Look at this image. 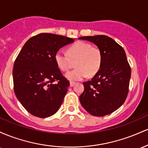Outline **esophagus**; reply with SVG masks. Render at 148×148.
I'll use <instances>...</instances> for the list:
<instances>
[{"label": "esophagus", "mask_w": 148, "mask_h": 148, "mask_svg": "<svg viewBox=\"0 0 148 148\" xmlns=\"http://www.w3.org/2000/svg\"><path fill=\"white\" fill-rule=\"evenodd\" d=\"M76 84L75 82H73V81H70V87H73L74 85Z\"/></svg>", "instance_id": "1"}]
</instances>
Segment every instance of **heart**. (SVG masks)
<instances>
[{"instance_id":"heart-1","label":"heart","mask_w":148,"mask_h":148,"mask_svg":"<svg viewBox=\"0 0 148 148\" xmlns=\"http://www.w3.org/2000/svg\"><path fill=\"white\" fill-rule=\"evenodd\" d=\"M55 62L60 70L66 72L75 64L76 68L65 74L69 81H81L86 76H94L102 63V53L99 47L85 42H77L70 46L67 54L62 51L56 53Z\"/></svg>"}]
</instances>
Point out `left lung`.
I'll return each mask as SVG.
<instances>
[{"mask_svg": "<svg viewBox=\"0 0 148 148\" xmlns=\"http://www.w3.org/2000/svg\"><path fill=\"white\" fill-rule=\"evenodd\" d=\"M97 46L102 53L99 70L90 81L84 83L80 102L88 113L104 116L123 104L129 92L131 67L123 47L106 35L81 37Z\"/></svg>", "mask_w": 148, "mask_h": 148, "instance_id": "left-lung-1", "label": "left lung"}]
</instances>
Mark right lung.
Returning a JSON list of instances; mask_svg holds the SVG:
<instances>
[{
	"instance_id": "1",
	"label": "right lung",
	"mask_w": 148,
	"mask_h": 148,
	"mask_svg": "<svg viewBox=\"0 0 148 148\" xmlns=\"http://www.w3.org/2000/svg\"><path fill=\"white\" fill-rule=\"evenodd\" d=\"M74 40L52 33L30 37L14 61V90L28 113L39 118L55 114L62 104L69 81L55 62L56 53Z\"/></svg>"
}]
</instances>
